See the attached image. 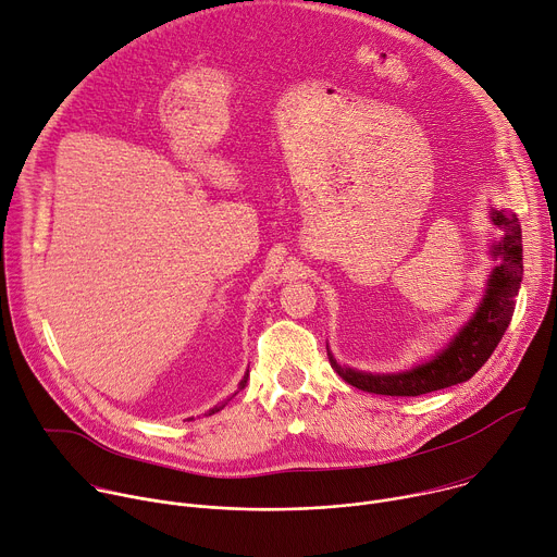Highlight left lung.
<instances>
[{
  "label": "left lung",
  "mask_w": 557,
  "mask_h": 557,
  "mask_svg": "<svg viewBox=\"0 0 557 557\" xmlns=\"http://www.w3.org/2000/svg\"><path fill=\"white\" fill-rule=\"evenodd\" d=\"M491 221L503 232L500 243L491 245V257L500 263L488 276L484 298L480 300L475 314L451 338V343L431 360L400 374L356 372L351 367H341L327 349L332 369L345 383L369 394L422 396L469 381L488 360L511 323L516 296L522 283V230L518 216L507 210H493Z\"/></svg>",
  "instance_id": "left-lung-1"
}]
</instances>
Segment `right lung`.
<instances>
[{
  "label": "right lung",
  "mask_w": 557,
  "mask_h": 557,
  "mask_svg": "<svg viewBox=\"0 0 557 557\" xmlns=\"http://www.w3.org/2000/svg\"><path fill=\"white\" fill-rule=\"evenodd\" d=\"M247 379H250V372H245V376L240 379V383H238V389H243L245 385H247ZM225 407V403H221V405H216L214 409H210V413H214V411H221Z\"/></svg>",
  "instance_id": "1"
}]
</instances>
